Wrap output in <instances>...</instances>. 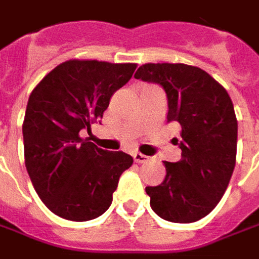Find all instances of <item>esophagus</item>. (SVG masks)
<instances>
[{
	"mask_svg": "<svg viewBox=\"0 0 259 259\" xmlns=\"http://www.w3.org/2000/svg\"><path fill=\"white\" fill-rule=\"evenodd\" d=\"M133 158H135L136 162H139V163H147L150 159H151V158L147 157V155H144V154H141V152H136L135 155H133Z\"/></svg>",
	"mask_w": 259,
	"mask_h": 259,
	"instance_id": "34e87169",
	"label": "esophagus"
}]
</instances>
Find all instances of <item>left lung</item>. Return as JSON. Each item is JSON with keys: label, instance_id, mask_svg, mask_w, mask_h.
<instances>
[{"label": "left lung", "instance_id": "1", "mask_svg": "<svg viewBox=\"0 0 259 259\" xmlns=\"http://www.w3.org/2000/svg\"><path fill=\"white\" fill-rule=\"evenodd\" d=\"M136 79L161 84L168 97V122L182 127L178 162H163L161 185L146 187L152 211L165 221L190 223L206 217L228 189L236 165L237 119L222 84L186 64H144Z\"/></svg>", "mask_w": 259, "mask_h": 259}]
</instances>
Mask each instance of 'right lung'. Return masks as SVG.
Listing matches in <instances>:
<instances>
[{
	"mask_svg": "<svg viewBox=\"0 0 259 259\" xmlns=\"http://www.w3.org/2000/svg\"><path fill=\"white\" fill-rule=\"evenodd\" d=\"M137 64L69 59L33 89L25 120V165L40 200L55 215L84 222L112 202L120 175L133 158L104 151L80 132L98 122L116 90L133 76Z\"/></svg>",
	"mask_w": 259,
	"mask_h": 259,
	"instance_id": "add662e5",
	"label": "right lung"
}]
</instances>
